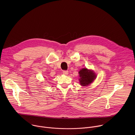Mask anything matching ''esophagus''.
I'll return each mask as SVG.
<instances>
[{
  "instance_id": "34e87169",
  "label": "esophagus",
  "mask_w": 135,
  "mask_h": 135,
  "mask_svg": "<svg viewBox=\"0 0 135 135\" xmlns=\"http://www.w3.org/2000/svg\"><path fill=\"white\" fill-rule=\"evenodd\" d=\"M62 73H63V74H64L65 75H67L68 74V71L67 70H64Z\"/></svg>"
}]
</instances>
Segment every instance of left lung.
<instances>
[{
  "label": "left lung",
  "mask_w": 135,
  "mask_h": 135,
  "mask_svg": "<svg viewBox=\"0 0 135 135\" xmlns=\"http://www.w3.org/2000/svg\"><path fill=\"white\" fill-rule=\"evenodd\" d=\"M80 83L82 86H87L92 83L95 79L96 75L91 70L87 68H82L79 72Z\"/></svg>",
  "instance_id": "left-lung-1"
}]
</instances>
